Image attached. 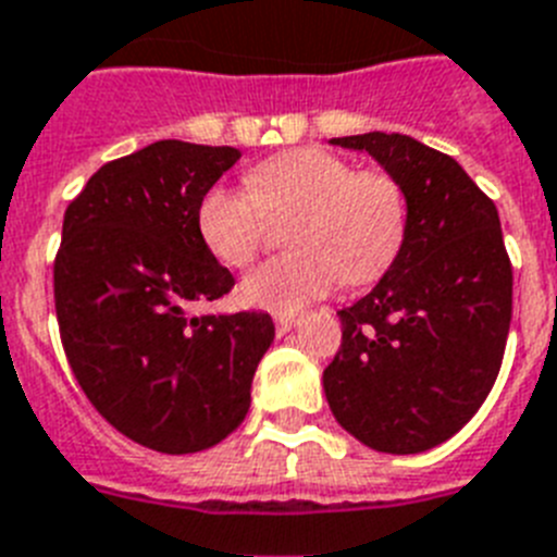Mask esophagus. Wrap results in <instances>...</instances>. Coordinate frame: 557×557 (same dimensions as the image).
Masks as SVG:
<instances>
[{"instance_id":"esophagus-1","label":"esophagus","mask_w":557,"mask_h":557,"mask_svg":"<svg viewBox=\"0 0 557 557\" xmlns=\"http://www.w3.org/2000/svg\"><path fill=\"white\" fill-rule=\"evenodd\" d=\"M294 322H297L294 314H277L274 317V329H277V334H288L294 329Z\"/></svg>"}]
</instances>
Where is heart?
<instances>
[{
    "instance_id": "obj_1",
    "label": "heart",
    "mask_w": 557,
    "mask_h": 557,
    "mask_svg": "<svg viewBox=\"0 0 557 557\" xmlns=\"http://www.w3.org/2000/svg\"><path fill=\"white\" fill-rule=\"evenodd\" d=\"M288 223L292 255L257 265L240 283L246 306L297 314L345 280L366 286L399 257L408 203L396 177L357 170L320 147L288 149L246 172V189L214 184L195 207V228L209 255L246 269L260 251L269 221Z\"/></svg>"
}]
</instances>
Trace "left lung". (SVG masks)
Listing matches in <instances>:
<instances>
[{
	"mask_svg": "<svg viewBox=\"0 0 557 557\" xmlns=\"http://www.w3.org/2000/svg\"><path fill=\"white\" fill-rule=\"evenodd\" d=\"M368 152L405 191L399 257L339 311L322 371L331 413L380 453H422L459 433L493 391L512 320V265L493 200L450 156L410 135L331 138Z\"/></svg>",
	"mask_w": 557,
	"mask_h": 557,
	"instance_id": "obj_1",
	"label": "left lung"
}]
</instances>
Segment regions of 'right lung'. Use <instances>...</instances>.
<instances>
[{"label":"right lung","instance_id":"add662e5","mask_svg":"<svg viewBox=\"0 0 557 557\" xmlns=\"http://www.w3.org/2000/svg\"><path fill=\"white\" fill-rule=\"evenodd\" d=\"M235 147L156 141L104 163L64 212L53 263L59 334L112 428L158 453H198L246 419L274 339L263 311L191 317L235 277L200 243L195 207Z\"/></svg>","mask_w":557,"mask_h":557}]
</instances>
